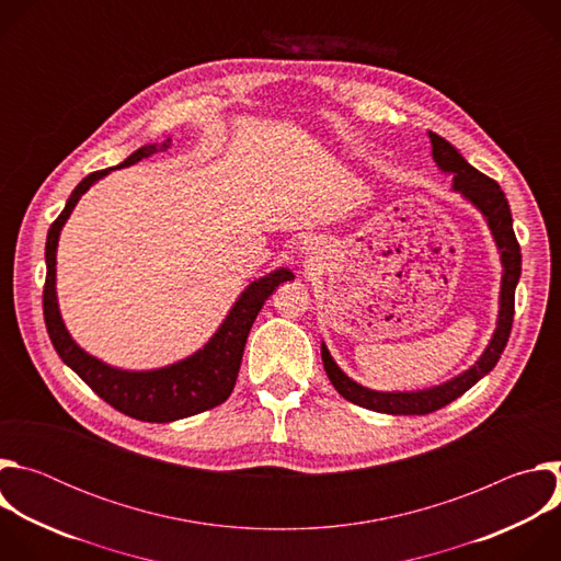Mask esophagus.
I'll use <instances>...</instances> for the list:
<instances>
[{
    "label": "esophagus",
    "mask_w": 561,
    "mask_h": 561,
    "mask_svg": "<svg viewBox=\"0 0 561 561\" xmlns=\"http://www.w3.org/2000/svg\"><path fill=\"white\" fill-rule=\"evenodd\" d=\"M301 251H304V255H314L319 249H317V242H312V239H306Z\"/></svg>",
    "instance_id": "1"
}]
</instances>
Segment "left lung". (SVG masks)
Here are the masks:
<instances>
[{"label":"left lung","instance_id":"left-lung-1","mask_svg":"<svg viewBox=\"0 0 561 561\" xmlns=\"http://www.w3.org/2000/svg\"><path fill=\"white\" fill-rule=\"evenodd\" d=\"M431 146H433V159L442 173L453 178V191L459 193L466 202H470L482 217L486 219V226L493 234V242L500 253L502 262V286H500V312H497V327L495 333L479 355V359L463 373L455 375L453 379L422 388V390H373L355 379H351L333 359L327 344L322 342V362L327 368V375L335 390L348 399V402L364 407L368 411L386 413V415H426L433 413L453 399L463 394L470 386H474L484 375H489L495 364L500 362V355L506 348L511 327H513V314H515V288L522 275V253L517 237L513 230V215L508 199L500 184L484 173H479L474 167H470L463 154L444 137L428 130Z\"/></svg>","mask_w":561,"mask_h":561}]
</instances>
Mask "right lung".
Here are the masks:
<instances>
[{"instance_id":"right-lung-1","label":"right lung","mask_w":561,"mask_h":561,"mask_svg":"<svg viewBox=\"0 0 561 561\" xmlns=\"http://www.w3.org/2000/svg\"><path fill=\"white\" fill-rule=\"evenodd\" d=\"M169 146H171V137L164 139L162 144H146L137 148L133 154H128L119 167L91 173L75 186L61 215L53 221L46 237V284H44L46 329L61 362L68 368H72L104 399L106 404H111L119 413L141 422H157V424L184 420L226 402L228 394L234 388L239 364H242L244 346L257 312L262 310L264 301L273 295V290L279 284L295 279L293 271L277 268L251 282L242 290V295L237 297V301L228 310L226 319L219 324L215 335L199 351H195L186 359H180L162 368H152V370L115 368L89 355L70 337L59 312L57 288H55L57 244H59L64 224L68 221L72 208L77 206L79 199H82V195L93 184L104 180L111 171L133 167L141 162L144 157H150L159 150H167Z\"/></svg>"}]
</instances>
